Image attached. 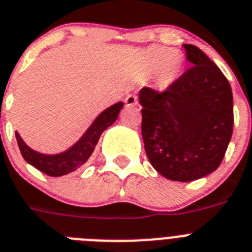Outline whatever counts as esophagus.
Instances as JSON below:
<instances>
[{
    "label": "esophagus",
    "instance_id": "esophagus-1",
    "mask_svg": "<svg viewBox=\"0 0 252 252\" xmlns=\"http://www.w3.org/2000/svg\"><path fill=\"white\" fill-rule=\"evenodd\" d=\"M126 106H135V105L138 104V96L137 95H128L124 100Z\"/></svg>",
    "mask_w": 252,
    "mask_h": 252
}]
</instances>
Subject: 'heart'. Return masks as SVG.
Wrapping results in <instances>:
<instances>
[{"label": "heart", "instance_id": "b5f03b06", "mask_svg": "<svg viewBox=\"0 0 252 252\" xmlns=\"http://www.w3.org/2000/svg\"><path fill=\"white\" fill-rule=\"evenodd\" d=\"M141 67L144 72H156V86L168 90L180 78L185 58L179 50L167 47H151L141 54Z\"/></svg>", "mask_w": 252, "mask_h": 252}]
</instances>
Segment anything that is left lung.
Returning a JSON list of instances; mask_svg holds the SVG:
<instances>
[{
	"label": "left lung",
	"mask_w": 252,
	"mask_h": 252,
	"mask_svg": "<svg viewBox=\"0 0 252 252\" xmlns=\"http://www.w3.org/2000/svg\"><path fill=\"white\" fill-rule=\"evenodd\" d=\"M191 68L159 94L144 87L142 137L151 165L168 180H198L222 162L233 130L231 85L209 57L184 44Z\"/></svg>",
	"instance_id": "1"
}]
</instances>
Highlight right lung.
<instances>
[{
    "mask_svg": "<svg viewBox=\"0 0 252 252\" xmlns=\"http://www.w3.org/2000/svg\"><path fill=\"white\" fill-rule=\"evenodd\" d=\"M123 105L124 102L120 101L102 110L94 119L93 123L90 124L84 134L81 135L71 147L60 153L48 155V153H41L32 150L16 132L15 134H16L17 144H19L24 159L35 168H38L39 171L44 172L49 176H56V178L76 171L84 163H86L90 156L93 155L102 132L117 122L119 111L122 110Z\"/></svg>",
    "mask_w": 252,
    "mask_h": 252,
    "instance_id": "obj_1",
    "label": "right lung"
}]
</instances>
